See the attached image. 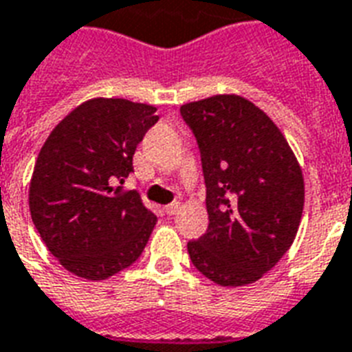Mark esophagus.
<instances>
[{
  "label": "esophagus",
  "mask_w": 352,
  "mask_h": 352,
  "mask_svg": "<svg viewBox=\"0 0 352 352\" xmlns=\"http://www.w3.org/2000/svg\"><path fill=\"white\" fill-rule=\"evenodd\" d=\"M179 208H181V203H170V205L164 206V212L168 214V216H175L177 212H179Z\"/></svg>",
  "instance_id": "obj_1"
}]
</instances>
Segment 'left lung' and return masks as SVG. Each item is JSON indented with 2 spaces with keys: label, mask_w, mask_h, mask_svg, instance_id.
Segmentation results:
<instances>
[{
  "label": "left lung",
  "mask_w": 352,
  "mask_h": 352,
  "mask_svg": "<svg viewBox=\"0 0 352 352\" xmlns=\"http://www.w3.org/2000/svg\"><path fill=\"white\" fill-rule=\"evenodd\" d=\"M194 133L206 186L208 229L188 241L192 264L219 286H245L272 270L294 243L305 182L275 123L240 96L181 107Z\"/></svg>",
  "instance_id": "8db88e82"
}]
</instances>
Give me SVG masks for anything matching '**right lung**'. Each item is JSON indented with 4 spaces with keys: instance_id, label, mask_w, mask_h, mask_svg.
I'll list each match as a JSON object with an SVG mask.
<instances>
[{
    "instance_id": "1",
    "label": "right lung",
    "mask_w": 352,
    "mask_h": 352,
    "mask_svg": "<svg viewBox=\"0 0 352 352\" xmlns=\"http://www.w3.org/2000/svg\"><path fill=\"white\" fill-rule=\"evenodd\" d=\"M151 104L90 99L51 131L29 186L45 248L77 277L103 280L138 260L157 216L123 192L133 155L158 122Z\"/></svg>"
}]
</instances>
